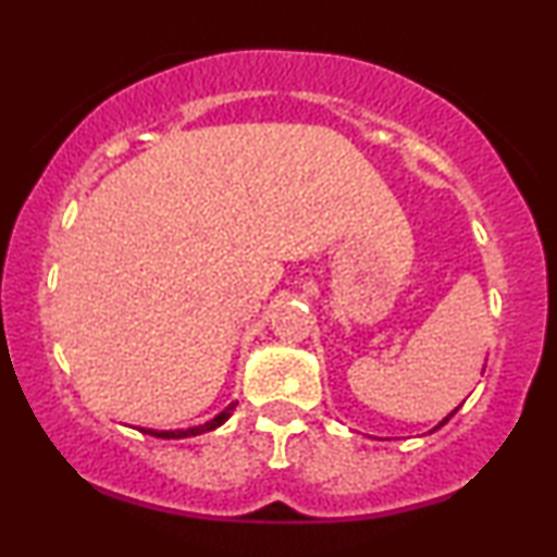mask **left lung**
I'll return each instance as SVG.
<instances>
[{
	"label": "left lung",
	"mask_w": 557,
	"mask_h": 557,
	"mask_svg": "<svg viewBox=\"0 0 557 557\" xmlns=\"http://www.w3.org/2000/svg\"><path fill=\"white\" fill-rule=\"evenodd\" d=\"M454 413H456V410H454ZM454 413H451V416H454ZM451 416H448V418H451ZM448 418H446V421H448ZM446 421H441V423H438V425H436V429H441V425H444V423H446Z\"/></svg>",
	"instance_id": "obj_1"
}]
</instances>
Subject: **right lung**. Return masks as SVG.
<instances>
[{
    "label": "right lung",
    "instance_id": "obj_1",
    "mask_svg": "<svg viewBox=\"0 0 557 557\" xmlns=\"http://www.w3.org/2000/svg\"><path fill=\"white\" fill-rule=\"evenodd\" d=\"M235 406H238V403H231V406H227L218 418H212L210 423L195 425V429H187V431H151V429H147V431L141 429V431L149 433V436H157V438H187V436H200V433H208V431H212V429H218V425H223V423L227 421V418H231Z\"/></svg>",
    "mask_w": 557,
    "mask_h": 557
}]
</instances>
